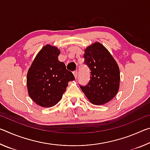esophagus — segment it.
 Wrapping results in <instances>:
<instances>
[{"label": "esophagus", "instance_id": "obj_1", "mask_svg": "<svg viewBox=\"0 0 150 150\" xmlns=\"http://www.w3.org/2000/svg\"><path fill=\"white\" fill-rule=\"evenodd\" d=\"M73 75H74L75 77V78H77V74H78L77 71H73Z\"/></svg>", "mask_w": 150, "mask_h": 150}]
</instances>
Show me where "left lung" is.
Returning a JSON list of instances; mask_svg holds the SVG:
<instances>
[{
  "label": "left lung",
  "instance_id": "1",
  "mask_svg": "<svg viewBox=\"0 0 150 150\" xmlns=\"http://www.w3.org/2000/svg\"><path fill=\"white\" fill-rule=\"evenodd\" d=\"M85 63L91 70L88 85L80 86L88 100L95 105L108 103L120 87V69L108 50L99 42H95L85 50Z\"/></svg>",
  "mask_w": 150,
  "mask_h": 150
}]
</instances>
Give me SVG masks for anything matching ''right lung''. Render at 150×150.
Returning <instances> with one entry per match:
<instances>
[{
	"instance_id": "add662e5",
	"label": "right lung",
	"mask_w": 150,
	"mask_h": 150,
	"mask_svg": "<svg viewBox=\"0 0 150 150\" xmlns=\"http://www.w3.org/2000/svg\"><path fill=\"white\" fill-rule=\"evenodd\" d=\"M60 50L47 44L36 55L27 73L28 95L45 108L55 106L62 99L69 81L75 80L65 63L58 59Z\"/></svg>"
}]
</instances>
